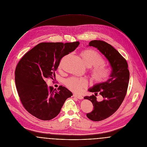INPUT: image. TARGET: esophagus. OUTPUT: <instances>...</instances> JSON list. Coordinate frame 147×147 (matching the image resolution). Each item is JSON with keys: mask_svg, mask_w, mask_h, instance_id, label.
<instances>
[{"mask_svg": "<svg viewBox=\"0 0 147 147\" xmlns=\"http://www.w3.org/2000/svg\"><path fill=\"white\" fill-rule=\"evenodd\" d=\"M73 96L75 98H76L78 99H82L83 98V96H81V95H76V94H74Z\"/></svg>", "mask_w": 147, "mask_h": 147, "instance_id": "esophagus-1", "label": "esophagus"}]
</instances>
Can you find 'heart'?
Returning a JSON list of instances; mask_svg holds the SVG:
<instances>
[{"label":"heart","mask_w":147,"mask_h":147,"mask_svg":"<svg viewBox=\"0 0 147 147\" xmlns=\"http://www.w3.org/2000/svg\"><path fill=\"white\" fill-rule=\"evenodd\" d=\"M80 56L85 64L88 67H92L91 75L97 84L106 82L110 78L111 71L105 67V61L100 54L95 50L86 49L80 53ZM61 65L59 66L61 68ZM88 81L85 78H71L65 81L66 86L72 92H80L88 86Z\"/></svg>","instance_id":"b5f03b06"}]
</instances>
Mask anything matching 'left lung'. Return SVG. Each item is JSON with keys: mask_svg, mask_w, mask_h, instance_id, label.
Here are the masks:
<instances>
[{"mask_svg": "<svg viewBox=\"0 0 147 147\" xmlns=\"http://www.w3.org/2000/svg\"><path fill=\"white\" fill-rule=\"evenodd\" d=\"M88 45L97 48L108 59L112 71L109 79L106 82L96 84L90 92H94L95 95L86 96L85 99L92 102L93 110L87 113L89 119L98 121L103 120L116 112L126 96L129 81V71L126 59L112 46L100 40H94ZM98 93L104 99L98 102L96 96Z\"/></svg>", "mask_w": 147, "mask_h": 147, "instance_id": "1", "label": "left lung"}]
</instances>
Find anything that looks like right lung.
<instances>
[{
	"label": "right lung",
	"instance_id": "add662e5",
	"mask_svg": "<svg viewBox=\"0 0 147 147\" xmlns=\"http://www.w3.org/2000/svg\"><path fill=\"white\" fill-rule=\"evenodd\" d=\"M78 41L40 43L20 59L15 70V81L20 100L24 109L42 120L56 117L72 93L59 86L57 90L48 87L46 78L53 80L61 59L74 51Z\"/></svg>",
	"mask_w": 147,
	"mask_h": 147
}]
</instances>
